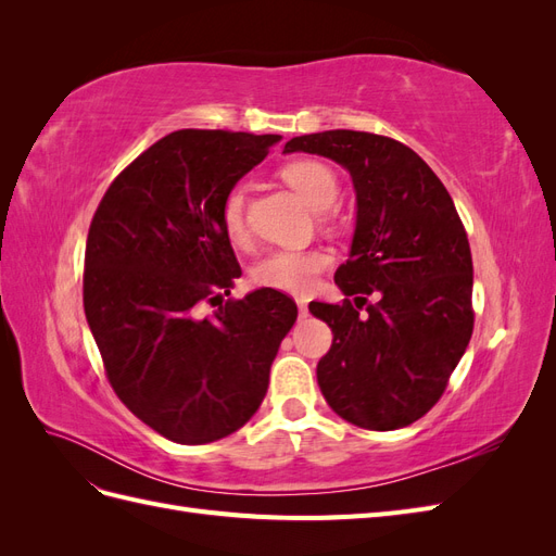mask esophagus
<instances>
[{
  "instance_id": "obj_1",
  "label": "esophagus",
  "mask_w": 556,
  "mask_h": 556,
  "mask_svg": "<svg viewBox=\"0 0 556 556\" xmlns=\"http://www.w3.org/2000/svg\"><path fill=\"white\" fill-rule=\"evenodd\" d=\"M296 306H299V315H301V317H306V315H308V304H306L304 299H299V301H296Z\"/></svg>"
}]
</instances>
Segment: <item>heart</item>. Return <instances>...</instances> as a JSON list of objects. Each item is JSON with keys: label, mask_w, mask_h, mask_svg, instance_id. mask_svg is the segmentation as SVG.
Instances as JSON below:
<instances>
[{"label": "heart", "mask_w": 556, "mask_h": 556, "mask_svg": "<svg viewBox=\"0 0 556 556\" xmlns=\"http://www.w3.org/2000/svg\"><path fill=\"white\" fill-rule=\"evenodd\" d=\"M282 180L304 197L315 211H327L339 197V178H336L329 164L301 157L288 162L280 169ZM220 220L227 237L233 243H248V192L245 185L237 182L225 192L220 204ZM333 257L323 248H276L252 268V280L260 288L288 292V294H308L319 274H325Z\"/></svg>", "instance_id": "b5f03b06"}]
</instances>
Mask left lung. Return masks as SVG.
Segmentation results:
<instances>
[{
  "instance_id": "1",
  "label": "left lung",
  "mask_w": 556,
  "mask_h": 556,
  "mask_svg": "<svg viewBox=\"0 0 556 556\" xmlns=\"http://www.w3.org/2000/svg\"><path fill=\"white\" fill-rule=\"evenodd\" d=\"M296 150L343 164L357 192L355 239L333 276L355 304L308 306L333 333L317 362L319 390L362 429L408 427L439 403L473 333L462 217L431 166L396 139L329 129L285 143V153ZM364 305L368 316L358 315Z\"/></svg>"
}]
</instances>
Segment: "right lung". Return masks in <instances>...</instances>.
Returning a JSON list of instances; mask_svg holds the SVG:
<instances>
[{
  "label": "right lung",
  "mask_w": 556,
  "mask_h": 556,
  "mask_svg": "<svg viewBox=\"0 0 556 556\" xmlns=\"http://www.w3.org/2000/svg\"><path fill=\"white\" fill-rule=\"evenodd\" d=\"M278 134L178 129L129 162L94 211L83 306L106 378L164 439L213 443L257 413L296 304L278 290L227 299L241 266L225 192ZM204 303L217 305L201 316Z\"/></svg>",
  "instance_id": "1"
}]
</instances>
